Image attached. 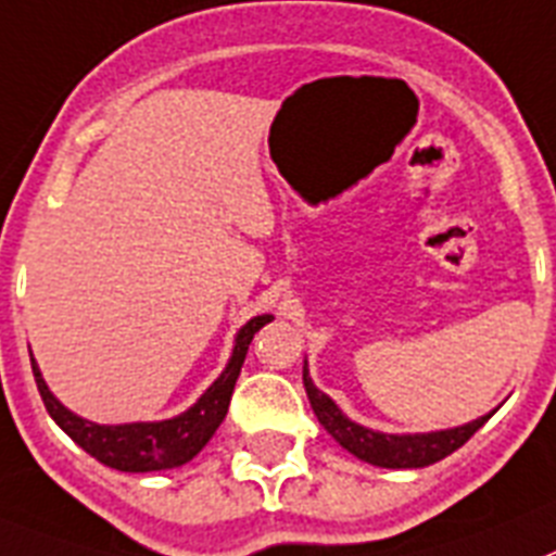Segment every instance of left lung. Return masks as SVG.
Masks as SVG:
<instances>
[{
    "instance_id": "1",
    "label": "left lung",
    "mask_w": 556,
    "mask_h": 556,
    "mask_svg": "<svg viewBox=\"0 0 556 556\" xmlns=\"http://www.w3.org/2000/svg\"><path fill=\"white\" fill-rule=\"evenodd\" d=\"M302 380H305L307 400L313 405V414L318 417V422L325 425V431L336 439L338 445L350 451L352 456H358L361 462H369L375 467H392V470H408V467H428L439 458L451 456L453 451L465 445L472 433L479 431L481 425L492 417L472 419L467 425H458V428H447V431H431V433H380L364 428V425L352 422L325 392H318L311 380V371L302 369Z\"/></svg>"
}]
</instances>
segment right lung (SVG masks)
<instances>
[{
	"label": "right lung",
	"instance_id": "1",
	"mask_svg": "<svg viewBox=\"0 0 556 556\" xmlns=\"http://www.w3.org/2000/svg\"><path fill=\"white\" fill-rule=\"evenodd\" d=\"M274 316H254L240 327L235 336V350L220 371V378L206 389L195 405H190L185 414L162 422H125V425H98L89 419L72 414L66 405L58 403L55 394L47 389L41 369L33 361V375H36L38 394L45 400L50 417L61 425V431L70 433L77 445L84 447L89 456H94L100 465L114 467L123 472H153V470H170V467L187 465L192 456L201 453V447L218 431L229 412V400L238 383V375L243 369L245 352H249L251 338L260 327H265Z\"/></svg>",
	"mask_w": 556,
	"mask_h": 556
}]
</instances>
